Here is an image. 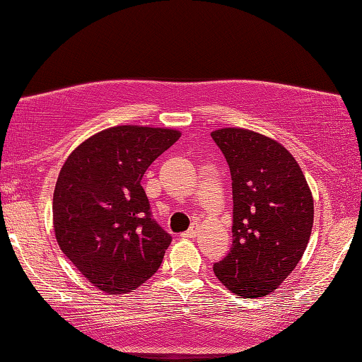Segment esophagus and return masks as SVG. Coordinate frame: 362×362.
Returning a JSON list of instances; mask_svg holds the SVG:
<instances>
[{
  "label": "esophagus",
  "mask_w": 362,
  "mask_h": 362,
  "mask_svg": "<svg viewBox=\"0 0 362 362\" xmlns=\"http://www.w3.org/2000/svg\"><path fill=\"white\" fill-rule=\"evenodd\" d=\"M196 235H198V225H193L192 228L182 233V238H196Z\"/></svg>",
  "instance_id": "obj_1"
}]
</instances>
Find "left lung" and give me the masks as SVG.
Returning a JSON list of instances; mask_svg holds the SVG:
<instances>
[{
    "label": "left lung",
    "instance_id": "obj_1",
    "mask_svg": "<svg viewBox=\"0 0 362 362\" xmlns=\"http://www.w3.org/2000/svg\"><path fill=\"white\" fill-rule=\"evenodd\" d=\"M230 166L233 244L214 273L238 297H265L302 259L313 228V196L276 140L225 127L211 134Z\"/></svg>",
    "mask_w": 362,
    "mask_h": 362
}]
</instances>
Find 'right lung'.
I'll use <instances>...</instances> for the list:
<instances>
[{"label":"right lung","instance_id":"obj_1","mask_svg":"<svg viewBox=\"0 0 362 362\" xmlns=\"http://www.w3.org/2000/svg\"><path fill=\"white\" fill-rule=\"evenodd\" d=\"M179 131L115 126L73 150L54 189V233L84 278L108 293L136 291L156 273L169 233L151 217L142 177Z\"/></svg>","mask_w":362,"mask_h":362}]
</instances>
